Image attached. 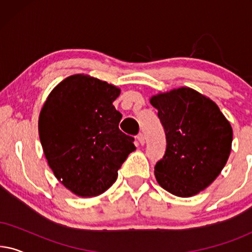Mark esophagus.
<instances>
[{"instance_id":"esophagus-1","label":"esophagus","mask_w":252,"mask_h":252,"mask_svg":"<svg viewBox=\"0 0 252 252\" xmlns=\"http://www.w3.org/2000/svg\"><path fill=\"white\" fill-rule=\"evenodd\" d=\"M137 140H139L140 144H144V142H146V139H144V135L142 133H139V135H137Z\"/></svg>"}]
</instances>
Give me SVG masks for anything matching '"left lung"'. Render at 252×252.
Returning <instances> with one entry per match:
<instances>
[{
  "label": "left lung",
  "mask_w": 252,
  "mask_h": 252,
  "mask_svg": "<svg viewBox=\"0 0 252 252\" xmlns=\"http://www.w3.org/2000/svg\"><path fill=\"white\" fill-rule=\"evenodd\" d=\"M150 103L166 135V150L155 165L157 182L180 197L198 194L227 163L232 126L215 102L191 88L158 94Z\"/></svg>",
  "instance_id": "obj_1"
}]
</instances>
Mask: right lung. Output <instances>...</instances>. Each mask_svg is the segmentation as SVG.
<instances>
[{"mask_svg":"<svg viewBox=\"0 0 252 252\" xmlns=\"http://www.w3.org/2000/svg\"><path fill=\"white\" fill-rule=\"evenodd\" d=\"M120 89L85 74L64 79L48 96L39 118L44 156L55 177L81 197L104 192L132 151L134 137L119 129L113 106Z\"/></svg>","mask_w":252,"mask_h":252,"instance_id":"add662e5","label":"right lung"}]
</instances>
